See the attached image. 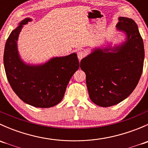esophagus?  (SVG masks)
Returning a JSON list of instances; mask_svg holds the SVG:
<instances>
[{
    "mask_svg": "<svg viewBox=\"0 0 148 148\" xmlns=\"http://www.w3.org/2000/svg\"><path fill=\"white\" fill-rule=\"evenodd\" d=\"M77 56H78V59H79V60H81L82 59H83L85 56V53L82 50L78 51V52H77Z\"/></svg>",
    "mask_w": 148,
    "mask_h": 148,
    "instance_id": "34e87169",
    "label": "esophagus"
}]
</instances>
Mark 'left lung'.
I'll list each match as a JSON object with an SVG mask.
<instances>
[{"label":"left lung","mask_w":148,"mask_h":148,"mask_svg":"<svg viewBox=\"0 0 148 148\" xmlns=\"http://www.w3.org/2000/svg\"><path fill=\"white\" fill-rule=\"evenodd\" d=\"M117 31L125 40L112 46H97L82 59L89 97L95 104L107 107L126 99L138 85L143 72L144 44L138 25L132 18L119 17Z\"/></svg>","instance_id":"1"}]
</instances>
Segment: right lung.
I'll list each match as a JSON object with an SVG mask.
<instances>
[{
  "instance_id": "1",
  "label": "right lung",
  "mask_w": 148,
  "mask_h": 148,
  "mask_svg": "<svg viewBox=\"0 0 148 148\" xmlns=\"http://www.w3.org/2000/svg\"><path fill=\"white\" fill-rule=\"evenodd\" d=\"M32 21L26 18L11 31L5 43L3 64L10 86L23 102L40 108H49L62 100L73 74L79 68L77 55L53 57L45 63L33 64L21 59L18 40L24 25Z\"/></svg>"
}]
</instances>
